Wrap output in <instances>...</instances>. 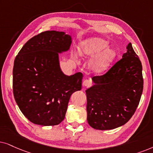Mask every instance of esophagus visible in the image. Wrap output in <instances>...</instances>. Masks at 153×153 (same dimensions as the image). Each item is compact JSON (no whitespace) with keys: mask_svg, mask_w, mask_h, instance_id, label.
I'll return each instance as SVG.
<instances>
[{"mask_svg":"<svg viewBox=\"0 0 153 153\" xmlns=\"http://www.w3.org/2000/svg\"><path fill=\"white\" fill-rule=\"evenodd\" d=\"M82 85L84 87H89V86H91V85H92V82H91V80L86 79V80H85L84 81H83Z\"/></svg>","mask_w":153,"mask_h":153,"instance_id":"34e87169","label":"esophagus"}]
</instances>
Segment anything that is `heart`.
I'll return each mask as SVG.
<instances>
[{"instance_id": "1", "label": "heart", "mask_w": 153, "mask_h": 153, "mask_svg": "<svg viewBox=\"0 0 153 153\" xmlns=\"http://www.w3.org/2000/svg\"><path fill=\"white\" fill-rule=\"evenodd\" d=\"M109 42L101 37L91 38L85 40L80 46V54L84 58H90L100 54L91 61L90 66L94 70L101 72L108 68L116 57L115 50L108 48Z\"/></svg>"}]
</instances>
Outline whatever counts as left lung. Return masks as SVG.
I'll return each instance as SVG.
<instances>
[{"instance_id": "8db88e82", "label": "left lung", "mask_w": 153, "mask_h": 153, "mask_svg": "<svg viewBox=\"0 0 153 153\" xmlns=\"http://www.w3.org/2000/svg\"><path fill=\"white\" fill-rule=\"evenodd\" d=\"M92 79L95 85L86 90L89 125L108 130L127 123L136 112L143 89L142 64L131 42L123 58Z\"/></svg>"}]
</instances>
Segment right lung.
Segmentation results:
<instances>
[{
    "label": "right lung",
    "instance_id": "add662e5",
    "mask_svg": "<svg viewBox=\"0 0 153 153\" xmlns=\"http://www.w3.org/2000/svg\"><path fill=\"white\" fill-rule=\"evenodd\" d=\"M71 43L69 35L48 30L28 40L16 56L14 97L24 115L36 125L62 123L71 94L82 88V73L66 76L59 67L58 53L68 50Z\"/></svg>",
    "mask_w": 153,
    "mask_h": 153
}]
</instances>
